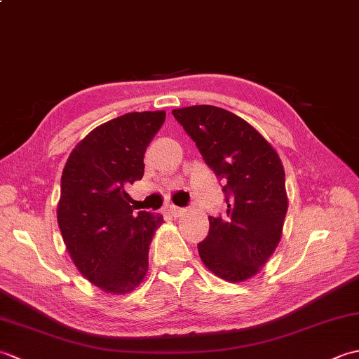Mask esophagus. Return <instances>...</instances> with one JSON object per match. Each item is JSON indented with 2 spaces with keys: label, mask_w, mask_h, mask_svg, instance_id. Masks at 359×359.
Segmentation results:
<instances>
[{
  "label": "esophagus",
  "mask_w": 359,
  "mask_h": 359,
  "mask_svg": "<svg viewBox=\"0 0 359 359\" xmlns=\"http://www.w3.org/2000/svg\"><path fill=\"white\" fill-rule=\"evenodd\" d=\"M168 211L171 212V216H174V217H180L182 215H185V208H180V207H174V205H170V207H168Z\"/></svg>",
  "instance_id": "1"
}]
</instances>
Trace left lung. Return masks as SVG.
<instances>
[{
  "instance_id": "8db88e82",
  "label": "left lung",
  "mask_w": 359,
  "mask_h": 359,
  "mask_svg": "<svg viewBox=\"0 0 359 359\" xmlns=\"http://www.w3.org/2000/svg\"><path fill=\"white\" fill-rule=\"evenodd\" d=\"M172 116L224 184L226 211L208 217V236L197 243L202 262L224 280H247L282 236L288 201L278 152L245 120L217 106H188Z\"/></svg>"
}]
</instances>
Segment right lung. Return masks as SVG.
Instances as JSON below:
<instances>
[{"mask_svg": "<svg viewBox=\"0 0 359 359\" xmlns=\"http://www.w3.org/2000/svg\"><path fill=\"white\" fill-rule=\"evenodd\" d=\"M165 111L128 112L90 131L62 175L58 226L79 271L106 293L125 294L148 271L149 243L163 216L134 212L128 185L143 177V156Z\"/></svg>", "mask_w": 359, "mask_h": 359, "instance_id": "1", "label": "right lung"}]
</instances>
